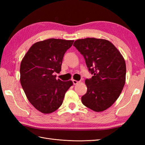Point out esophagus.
Masks as SVG:
<instances>
[{"label":"esophagus","mask_w":145,"mask_h":145,"mask_svg":"<svg viewBox=\"0 0 145 145\" xmlns=\"http://www.w3.org/2000/svg\"><path fill=\"white\" fill-rule=\"evenodd\" d=\"M72 82H73V85H76V84H78V83H79L78 81H76V80H73Z\"/></svg>","instance_id":"esophagus-1"}]
</instances>
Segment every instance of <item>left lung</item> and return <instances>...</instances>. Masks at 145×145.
Wrapping results in <instances>:
<instances>
[{
  "mask_svg": "<svg viewBox=\"0 0 145 145\" xmlns=\"http://www.w3.org/2000/svg\"><path fill=\"white\" fill-rule=\"evenodd\" d=\"M73 45L84 57L89 72L93 75L90 79L85 80L87 91L82 97V102L95 112H103L115 102L123 88L124 58L107 40L78 39Z\"/></svg>",
  "mask_w": 145,
  "mask_h": 145,
  "instance_id": "left-lung-1",
  "label": "left lung"
}]
</instances>
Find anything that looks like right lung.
Returning a JSON list of instances; mask_svg holds the SVG:
<instances>
[{
	"instance_id": "1",
	"label": "right lung",
	"mask_w": 145,
	"mask_h": 145,
	"mask_svg": "<svg viewBox=\"0 0 145 145\" xmlns=\"http://www.w3.org/2000/svg\"><path fill=\"white\" fill-rule=\"evenodd\" d=\"M74 40L49 39L35 43L20 63V84L27 99L43 113L55 112L63 103L72 81L56 79L64 54Z\"/></svg>"
}]
</instances>
